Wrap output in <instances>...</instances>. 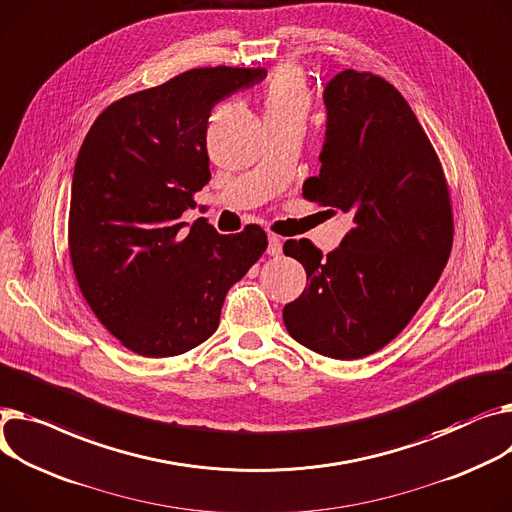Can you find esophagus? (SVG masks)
Listing matches in <instances>:
<instances>
[{
  "mask_svg": "<svg viewBox=\"0 0 512 512\" xmlns=\"http://www.w3.org/2000/svg\"><path fill=\"white\" fill-rule=\"evenodd\" d=\"M280 253H282V241H280V236L269 234V236H267V255L278 257Z\"/></svg>",
  "mask_w": 512,
  "mask_h": 512,
  "instance_id": "34e87169",
  "label": "esophagus"
}]
</instances>
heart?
Here are the masks:
<instances>
[{
	"label": "heart",
	"instance_id": "obj_1",
	"mask_svg": "<svg viewBox=\"0 0 512 512\" xmlns=\"http://www.w3.org/2000/svg\"><path fill=\"white\" fill-rule=\"evenodd\" d=\"M311 107L309 90L294 67H280L269 78L263 90L265 121H298L302 123Z\"/></svg>",
	"mask_w": 512,
	"mask_h": 512
}]
</instances>
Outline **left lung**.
Instances as JSON below:
<instances>
[{"instance_id":"left-lung-1","label":"left lung","mask_w":512,"mask_h":512,"mask_svg":"<svg viewBox=\"0 0 512 512\" xmlns=\"http://www.w3.org/2000/svg\"><path fill=\"white\" fill-rule=\"evenodd\" d=\"M323 105L321 170L302 195L350 214L354 226L325 259L306 238L284 243L309 282L284 306V325L309 350L354 360L387 346L438 282L453 245L451 199L395 86L344 70L325 82Z\"/></svg>"}]
</instances>
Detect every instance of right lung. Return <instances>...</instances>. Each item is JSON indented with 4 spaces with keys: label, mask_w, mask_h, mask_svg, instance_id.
<instances>
[{
    "label": "right lung",
    "mask_w": 512,
    "mask_h": 512,
    "mask_svg": "<svg viewBox=\"0 0 512 512\" xmlns=\"http://www.w3.org/2000/svg\"><path fill=\"white\" fill-rule=\"evenodd\" d=\"M267 76L199 67L125 96L98 115L80 148L70 203V255L80 290L119 342L168 358L218 329L226 292L267 249L259 226L186 230L193 193L210 181L212 109Z\"/></svg>",
    "instance_id": "obj_1"
}]
</instances>
